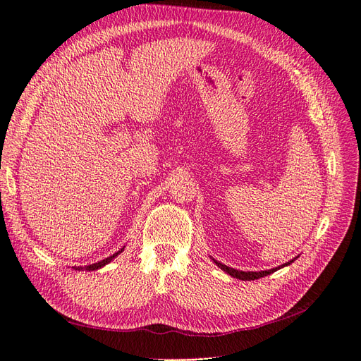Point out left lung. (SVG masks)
Masks as SVG:
<instances>
[{"label": "left lung", "mask_w": 361, "mask_h": 361, "mask_svg": "<svg viewBox=\"0 0 361 361\" xmlns=\"http://www.w3.org/2000/svg\"><path fill=\"white\" fill-rule=\"evenodd\" d=\"M212 261L216 262V264H217L221 270H225L226 274H229L231 276L237 278V279H243V281H252V279H258V278H262V276H267V275H270V274H274V271H276L278 269L284 267V266H288V264H291V262H293V259H291V261L286 262V264H282V266L275 267V269H270V270H261V271H243V270H235V269H232V267H228V266H225V264H221V262H219V261H216V259H212Z\"/></svg>", "instance_id": "8db88e82"}]
</instances>
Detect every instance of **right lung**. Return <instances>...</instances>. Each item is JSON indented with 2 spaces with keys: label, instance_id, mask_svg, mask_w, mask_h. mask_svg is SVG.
Wrapping results in <instances>:
<instances>
[{
  "label": "right lung",
  "instance_id": "right-lung-1",
  "mask_svg": "<svg viewBox=\"0 0 361 361\" xmlns=\"http://www.w3.org/2000/svg\"><path fill=\"white\" fill-rule=\"evenodd\" d=\"M123 250H124V247H123L121 250H118V252H116V253H114V255H111V257H108V258H104V259H102V261H99V262H94V264H90V266H86L85 269H86V270H90V271H91V270H97V269H102L103 266H106V264H108V262H111V261H112V259H114V258H115L116 255H118V253H121ZM77 269H79V270H80L82 267H77Z\"/></svg>",
  "mask_w": 361,
  "mask_h": 361
}]
</instances>
